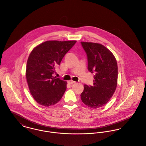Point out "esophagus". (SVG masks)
Wrapping results in <instances>:
<instances>
[{
    "label": "esophagus",
    "mask_w": 146,
    "mask_h": 146,
    "mask_svg": "<svg viewBox=\"0 0 146 146\" xmlns=\"http://www.w3.org/2000/svg\"><path fill=\"white\" fill-rule=\"evenodd\" d=\"M76 83L75 81H73V80H70V81H68V83H70V84H74V83Z\"/></svg>",
    "instance_id": "1"
}]
</instances>
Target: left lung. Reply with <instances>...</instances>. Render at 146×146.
Segmentation results:
<instances>
[{
    "label": "left lung",
    "instance_id": "1",
    "mask_svg": "<svg viewBox=\"0 0 146 146\" xmlns=\"http://www.w3.org/2000/svg\"><path fill=\"white\" fill-rule=\"evenodd\" d=\"M88 59V70L95 73L93 86L84 85L80 96L88 107L104 106L113 95L117 85L118 66L112 52L101 44L81 42Z\"/></svg>",
    "mask_w": 146,
    "mask_h": 146
}]
</instances>
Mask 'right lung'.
<instances>
[{"label":"right lung","instance_id":"1","mask_svg":"<svg viewBox=\"0 0 146 146\" xmlns=\"http://www.w3.org/2000/svg\"><path fill=\"white\" fill-rule=\"evenodd\" d=\"M76 41H48L36 46L27 61L26 78L30 92L39 104L49 106L60 101L67 88V82L52 76Z\"/></svg>","mask_w":146,"mask_h":146}]
</instances>
